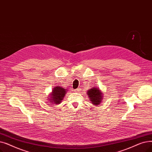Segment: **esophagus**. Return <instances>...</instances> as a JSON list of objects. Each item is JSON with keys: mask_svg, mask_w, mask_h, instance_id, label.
Instances as JSON below:
<instances>
[{"mask_svg": "<svg viewBox=\"0 0 152 152\" xmlns=\"http://www.w3.org/2000/svg\"><path fill=\"white\" fill-rule=\"evenodd\" d=\"M75 91H76V92H80V89L77 88V89H76L75 90Z\"/></svg>", "mask_w": 152, "mask_h": 152, "instance_id": "1", "label": "esophagus"}]
</instances>
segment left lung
Instances as JSON below:
<instances>
[{
	"mask_svg": "<svg viewBox=\"0 0 152 152\" xmlns=\"http://www.w3.org/2000/svg\"><path fill=\"white\" fill-rule=\"evenodd\" d=\"M103 94L104 92H102L98 87L96 86L91 88L87 91V94L89 99V100L92 105H96V106H98V105L101 104L102 102L104 97Z\"/></svg>",
	"mask_w": 152,
	"mask_h": 152,
	"instance_id": "left-lung-1",
	"label": "left lung"
}]
</instances>
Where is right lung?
I'll return each mask as SVG.
<instances>
[{
	"label": "right lung",
	"instance_id": "1",
	"mask_svg": "<svg viewBox=\"0 0 152 152\" xmlns=\"http://www.w3.org/2000/svg\"><path fill=\"white\" fill-rule=\"evenodd\" d=\"M67 91L66 89H64L60 86H55L52 90L51 93L50 94V96L48 97L49 103L53 105L60 104L63 100Z\"/></svg>",
	"mask_w": 152,
	"mask_h": 152
}]
</instances>
